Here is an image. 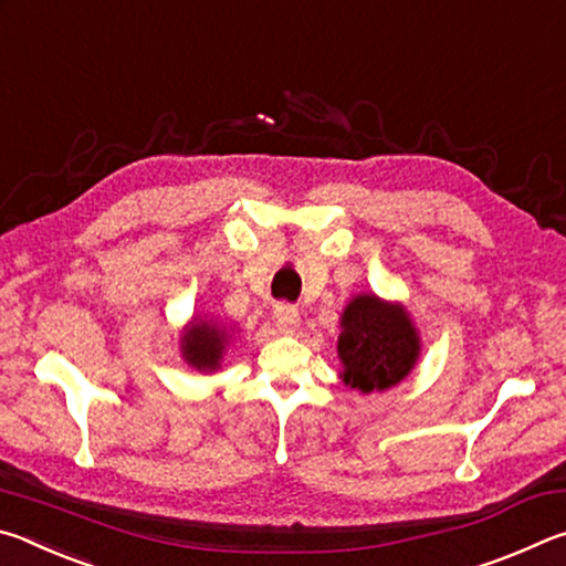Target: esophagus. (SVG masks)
<instances>
[{
	"mask_svg": "<svg viewBox=\"0 0 566 566\" xmlns=\"http://www.w3.org/2000/svg\"><path fill=\"white\" fill-rule=\"evenodd\" d=\"M274 322L282 332H294L296 324H300V310L292 304H274Z\"/></svg>",
	"mask_w": 566,
	"mask_h": 566,
	"instance_id": "1",
	"label": "esophagus"
}]
</instances>
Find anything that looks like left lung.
Segmentation results:
<instances>
[{"label":"left lung","mask_w":566,"mask_h":566,"mask_svg":"<svg viewBox=\"0 0 566 566\" xmlns=\"http://www.w3.org/2000/svg\"><path fill=\"white\" fill-rule=\"evenodd\" d=\"M337 352L344 364V385L367 391L399 385L419 354L417 332L395 304L361 294L342 314Z\"/></svg>","instance_id":"left-lung-1"}]
</instances>
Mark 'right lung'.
<instances>
[{"label": "right lung", "mask_w": 566, "mask_h": 566, "mask_svg": "<svg viewBox=\"0 0 566 566\" xmlns=\"http://www.w3.org/2000/svg\"><path fill=\"white\" fill-rule=\"evenodd\" d=\"M181 339H185L181 352H185V359L191 364V367L205 369V371L207 369L212 371L219 367V359H222V352L227 344L224 329H219L217 324L199 322V324H191Z\"/></svg>", "instance_id": "add662e5"}]
</instances>
